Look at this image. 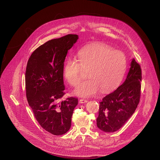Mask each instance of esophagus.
I'll return each instance as SVG.
<instances>
[{"instance_id": "1", "label": "esophagus", "mask_w": 160, "mask_h": 160, "mask_svg": "<svg viewBox=\"0 0 160 160\" xmlns=\"http://www.w3.org/2000/svg\"><path fill=\"white\" fill-rule=\"evenodd\" d=\"M88 102L87 100L83 99H81L79 100V102H80V103H86V102Z\"/></svg>"}]
</instances>
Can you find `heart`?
I'll return each mask as SVG.
<instances>
[{"mask_svg":"<svg viewBox=\"0 0 160 160\" xmlns=\"http://www.w3.org/2000/svg\"><path fill=\"white\" fill-rule=\"evenodd\" d=\"M77 58L78 62L68 59L63 68L64 78L74 87L80 82L82 72H88V79L75 90L77 96L90 97L99 90L102 93L110 92L120 84L124 77L127 65L125 54L106 44L89 45L78 52Z\"/></svg>","mask_w":160,"mask_h":160,"instance_id":"heart-1","label":"heart"}]
</instances>
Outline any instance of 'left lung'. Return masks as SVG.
Segmentation results:
<instances>
[{
	"label": "left lung",
	"mask_w": 160,
	"mask_h": 160,
	"mask_svg": "<svg viewBox=\"0 0 160 160\" xmlns=\"http://www.w3.org/2000/svg\"><path fill=\"white\" fill-rule=\"evenodd\" d=\"M125 82L115 91L103 98L99 103L98 127L105 132L121 128L135 112L140 101L142 71L132 59Z\"/></svg>",
	"instance_id": "1"
}]
</instances>
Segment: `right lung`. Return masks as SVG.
Wrapping results in <instances>:
<instances>
[{"label": "right lung", "mask_w": 160, "mask_h": 160, "mask_svg": "<svg viewBox=\"0 0 160 160\" xmlns=\"http://www.w3.org/2000/svg\"><path fill=\"white\" fill-rule=\"evenodd\" d=\"M78 37L68 34L45 42L36 49L27 62L25 73L26 95L28 104L40 126L54 135L70 130L78 99L64 95V62L68 50Z\"/></svg>", "instance_id": "right-lung-1"}]
</instances>
